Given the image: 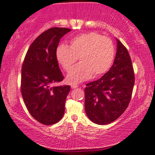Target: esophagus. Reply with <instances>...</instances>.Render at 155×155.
<instances>
[{
  "label": "esophagus",
  "instance_id": "34e87169",
  "mask_svg": "<svg viewBox=\"0 0 155 155\" xmlns=\"http://www.w3.org/2000/svg\"><path fill=\"white\" fill-rule=\"evenodd\" d=\"M71 87L72 88H78V87H79V86L76 85V84H72V85L71 86Z\"/></svg>",
  "mask_w": 155,
  "mask_h": 155
}]
</instances>
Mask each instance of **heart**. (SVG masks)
<instances>
[{
  "instance_id": "1",
  "label": "heart",
  "mask_w": 155,
  "mask_h": 155,
  "mask_svg": "<svg viewBox=\"0 0 155 155\" xmlns=\"http://www.w3.org/2000/svg\"><path fill=\"white\" fill-rule=\"evenodd\" d=\"M58 62L66 71H69L78 58L80 63L67 75L69 84H76L97 78L106 73L115 58V47L110 38L97 32H91L74 37L69 46L60 45L56 49Z\"/></svg>"
}]
</instances>
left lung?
<instances>
[{
  "mask_svg": "<svg viewBox=\"0 0 155 155\" xmlns=\"http://www.w3.org/2000/svg\"><path fill=\"white\" fill-rule=\"evenodd\" d=\"M117 52L110 70L101 79L86 84L85 110L88 118L98 125L115 120L130 101L135 76L127 49L116 39Z\"/></svg>",
  "mask_w": 155,
  "mask_h": 155,
  "instance_id": "left-lung-1",
  "label": "left lung"
}]
</instances>
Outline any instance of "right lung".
I'll use <instances>...</instances> for the list:
<instances>
[{
	"mask_svg": "<svg viewBox=\"0 0 155 155\" xmlns=\"http://www.w3.org/2000/svg\"><path fill=\"white\" fill-rule=\"evenodd\" d=\"M51 28L31 44L21 72V93L29 113L36 120L49 125L59 122L65 110L70 86H52L64 79L56 57L59 40L71 31Z\"/></svg>",
	"mask_w": 155,
	"mask_h": 155,
	"instance_id": "obj_1",
	"label": "right lung"
}]
</instances>
